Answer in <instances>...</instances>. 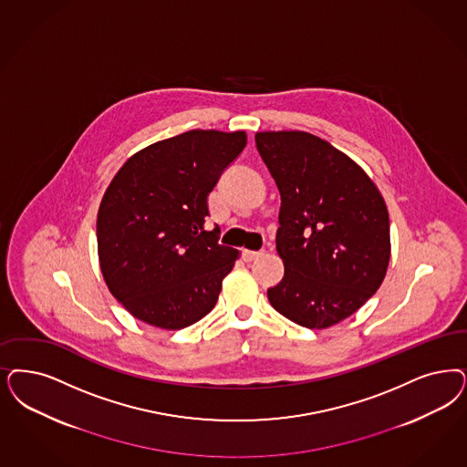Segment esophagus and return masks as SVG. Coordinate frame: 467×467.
I'll list each match as a JSON object with an SVG mask.
<instances>
[{
  "label": "esophagus",
  "mask_w": 467,
  "mask_h": 467,
  "mask_svg": "<svg viewBox=\"0 0 467 467\" xmlns=\"http://www.w3.org/2000/svg\"><path fill=\"white\" fill-rule=\"evenodd\" d=\"M262 254L260 252H252V250H243L242 257L244 262H254L255 258L260 257Z\"/></svg>",
  "instance_id": "1"
}]
</instances>
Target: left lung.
Wrapping results in <instances>:
<instances>
[{"label":"left lung","mask_w":467,"mask_h":467,"mask_svg":"<svg viewBox=\"0 0 467 467\" xmlns=\"http://www.w3.org/2000/svg\"><path fill=\"white\" fill-rule=\"evenodd\" d=\"M281 194L275 250L285 277L271 306L308 329L350 317L381 286L389 217L369 176L335 146L304 130L255 134Z\"/></svg>","instance_id":"8db88e82"}]
</instances>
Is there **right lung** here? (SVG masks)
Segmentation results:
<instances>
[{"label": "right lung", "mask_w": 467, "mask_h": 467, "mask_svg": "<svg viewBox=\"0 0 467 467\" xmlns=\"http://www.w3.org/2000/svg\"><path fill=\"white\" fill-rule=\"evenodd\" d=\"M246 146L243 130L193 129L134 153L103 194L98 257L113 296L136 319L182 329L217 304L238 250L205 231L207 196Z\"/></svg>", "instance_id": "obj_1"}]
</instances>
